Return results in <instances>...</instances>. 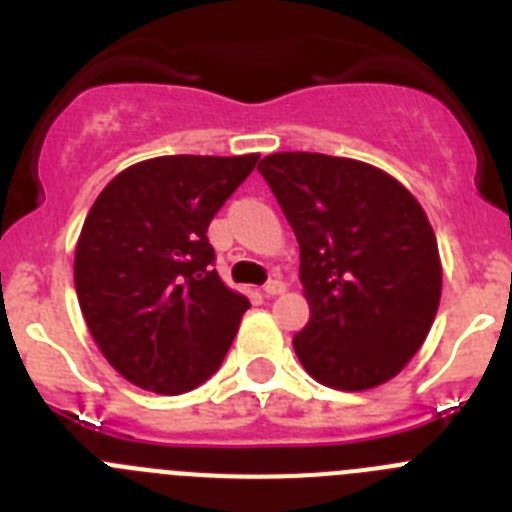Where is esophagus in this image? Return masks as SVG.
<instances>
[{
  "label": "esophagus",
  "mask_w": 512,
  "mask_h": 512,
  "mask_svg": "<svg viewBox=\"0 0 512 512\" xmlns=\"http://www.w3.org/2000/svg\"><path fill=\"white\" fill-rule=\"evenodd\" d=\"M285 288H288V285H285L283 280L275 278V280H270V283L265 285V295H267V298H275V295H283Z\"/></svg>",
  "instance_id": "34e87169"
}]
</instances>
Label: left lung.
<instances>
[{
  "instance_id": "obj_1",
  "label": "left lung",
  "mask_w": 512,
  "mask_h": 512,
  "mask_svg": "<svg viewBox=\"0 0 512 512\" xmlns=\"http://www.w3.org/2000/svg\"><path fill=\"white\" fill-rule=\"evenodd\" d=\"M300 245L308 326L293 336L321 384L364 391L419 351L442 295L437 237L394 176L341 156L288 151L260 161Z\"/></svg>"
}]
</instances>
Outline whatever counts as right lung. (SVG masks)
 <instances>
[{
    "instance_id": "obj_1",
    "label": "right lung",
    "mask_w": 512,
    "mask_h": 512,
    "mask_svg": "<svg viewBox=\"0 0 512 512\" xmlns=\"http://www.w3.org/2000/svg\"><path fill=\"white\" fill-rule=\"evenodd\" d=\"M257 154L159 156L100 191L75 247V290L108 364L156 394L219 369L250 308L214 270L207 229Z\"/></svg>"
}]
</instances>
